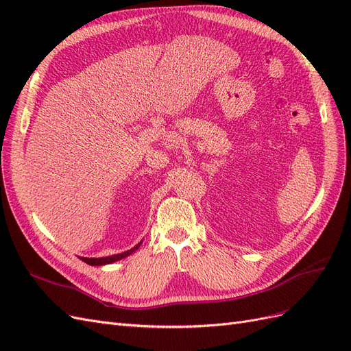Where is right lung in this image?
<instances>
[{
    "mask_svg": "<svg viewBox=\"0 0 351 351\" xmlns=\"http://www.w3.org/2000/svg\"><path fill=\"white\" fill-rule=\"evenodd\" d=\"M141 243H142V241H141ZM141 243L136 244V246H134L133 249H130V250L119 253V254H112V256H107V258H80V259H82L83 262H86L88 265H95V267H101V265L112 263V262H117V261H120V259H123V258H127V256H129V254H132L137 247L141 246Z\"/></svg>",
    "mask_w": 351,
    "mask_h": 351,
    "instance_id": "obj_1",
    "label": "right lung"
}]
</instances>
